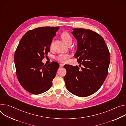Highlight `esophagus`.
Listing matches in <instances>:
<instances>
[{"label":"esophagus","instance_id":"1","mask_svg":"<svg viewBox=\"0 0 126 126\" xmlns=\"http://www.w3.org/2000/svg\"><path fill=\"white\" fill-rule=\"evenodd\" d=\"M60 66H61V67H63V66H64V64H63V63H60Z\"/></svg>","mask_w":126,"mask_h":126}]
</instances>
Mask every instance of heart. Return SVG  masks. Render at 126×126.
Wrapping results in <instances>:
<instances>
[{"mask_svg": "<svg viewBox=\"0 0 126 126\" xmlns=\"http://www.w3.org/2000/svg\"><path fill=\"white\" fill-rule=\"evenodd\" d=\"M61 38L63 41V43L67 46L68 44H72L73 41V38L71 35L67 32H64L61 34ZM69 55L66 54H60L56 56L55 59L59 62L65 63L67 62Z\"/></svg>", "mask_w": 126, "mask_h": 126, "instance_id": "1", "label": "heart"}]
</instances>
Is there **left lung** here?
<instances>
[{
  "mask_svg": "<svg viewBox=\"0 0 126 126\" xmlns=\"http://www.w3.org/2000/svg\"><path fill=\"white\" fill-rule=\"evenodd\" d=\"M72 32L78 43L75 58L82 67L65 65L64 79L67 90L73 94L85 97L98 90L108 73L110 55L104 38L90 30L74 29ZM81 66V65H80Z\"/></svg>",
  "mask_w": 126,
  "mask_h": 126,
  "instance_id": "obj_1",
  "label": "left lung"
}]
</instances>
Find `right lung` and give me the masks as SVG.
<instances>
[{
	"label": "right lung",
	"instance_id": "1",
	"mask_svg": "<svg viewBox=\"0 0 126 126\" xmlns=\"http://www.w3.org/2000/svg\"><path fill=\"white\" fill-rule=\"evenodd\" d=\"M59 27H38L26 32L15 54L16 76L20 84L31 94H38L48 90L52 85L59 64L42 62L50 51L52 38Z\"/></svg>",
	"mask_w": 126,
	"mask_h": 126
}]
</instances>
